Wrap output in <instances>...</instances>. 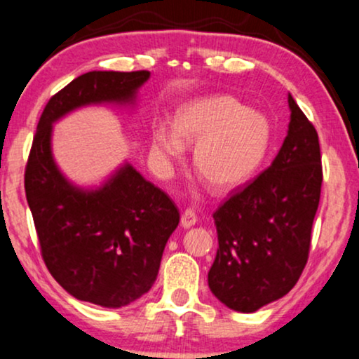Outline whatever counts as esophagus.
I'll use <instances>...</instances> for the list:
<instances>
[{"label":"esophagus","mask_w":359,"mask_h":359,"mask_svg":"<svg viewBox=\"0 0 359 359\" xmlns=\"http://www.w3.org/2000/svg\"><path fill=\"white\" fill-rule=\"evenodd\" d=\"M196 222H198V217L195 210L187 208L183 212V215H181V226H183V229H191Z\"/></svg>","instance_id":"esophagus-1"}]
</instances>
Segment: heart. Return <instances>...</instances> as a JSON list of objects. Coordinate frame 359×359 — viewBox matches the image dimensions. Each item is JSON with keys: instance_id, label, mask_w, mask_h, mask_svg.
Masks as SVG:
<instances>
[{"instance_id": "obj_1", "label": "heart", "mask_w": 359, "mask_h": 359, "mask_svg": "<svg viewBox=\"0 0 359 359\" xmlns=\"http://www.w3.org/2000/svg\"><path fill=\"white\" fill-rule=\"evenodd\" d=\"M272 126L260 111L230 95H206L176 111L172 129L156 124L151 153L163 168L184 156V144H196L193 164L217 191H229L255 175L267 158Z\"/></svg>"}]
</instances>
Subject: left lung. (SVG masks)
<instances>
[{
	"label": "left lung",
	"instance_id": "1",
	"mask_svg": "<svg viewBox=\"0 0 359 359\" xmlns=\"http://www.w3.org/2000/svg\"><path fill=\"white\" fill-rule=\"evenodd\" d=\"M287 136L271 166L213 213L218 250L210 290L238 313L284 297L304 271L321 198L323 166L314 126L289 94Z\"/></svg>",
	"mask_w": 359,
	"mask_h": 359
}]
</instances>
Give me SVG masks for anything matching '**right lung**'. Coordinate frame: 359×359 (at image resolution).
Segmentation results:
<instances>
[{
    "label": "right lung",
    "mask_w": 359,
    "mask_h": 359,
    "mask_svg": "<svg viewBox=\"0 0 359 359\" xmlns=\"http://www.w3.org/2000/svg\"><path fill=\"white\" fill-rule=\"evenodd\" d=\"M149 75L147 70H94L72 80L45 105L25 170L27 201L46 269L70 296L112 309L153 287L180 212L129 163L102 187H75L53 159L52 128L86 105L134 104Z\"/></svg>",
    "instance_id": "right-lung-1"
}]
</instances>
